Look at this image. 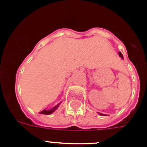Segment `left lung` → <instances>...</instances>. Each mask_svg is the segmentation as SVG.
Segmentation results:
<instances>
[{
    "mask_svg": "<svg viewBox=\"0 0 147 147\" xmlns=\"http://www.w3.org/2000/svg\"><path fill=\"white\" fill-rule=\"evenodd\" d=\"M119 55H120V56H121V59H123V55H122V53H119ZM98 114H100V115H101V116H104V114H101V113H98Z\"/></svg>",
    "mask_w": 147,
    "mask_h": 147,
    "instance_id": "left-lung-1",
    "label": "left lung"
}]
</instances>
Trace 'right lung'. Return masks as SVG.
<instances>
[{
	"instance_id": "1",
	"label": "right lung",
	"mask_w": 147,
	"mask_h": 147,
	"mask_svg": "<svg viewBox=\"0 0 147 147\" xmlns=\"http://www.w3.org/2000/svg\"><path fill=\"white\" fill-rule=\"evenodd\" d=\"M59 104H60V103H59ZM59 104L56 105V106H55V107H53V109H51V110H43V111H42L40 112V114H52V113H53V112L55 111V110L57 109L58 107H59Z\"/></svg>"
}]
</instances>
